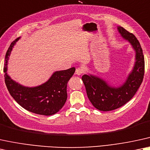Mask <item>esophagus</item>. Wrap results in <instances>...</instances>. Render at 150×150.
I'll list each match as a JSON object with an SVG mask.
<instances>
[{
	"mask_svg": "<svg viewBox=\"0 0 150 150\" xmlns=\"http://www.w3.org/2000/svg\"><path fill=\"white\" fill-rule=\"evenodd\" d=\"M83 73H84V70H83L82 68H77V69H76L75 73H76L77 75H82Z\"/></svg>",
	"mask_w": 150,
	"mask_h": 150,
	"instance_id": "34e87169",
	"label": "esophagus"
}]
</instances>
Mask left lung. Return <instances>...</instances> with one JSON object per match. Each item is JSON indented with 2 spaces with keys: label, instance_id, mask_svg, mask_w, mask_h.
<instances>
[{
  "label": "left lung",
  "instance_id": "obj_1",
  "mask_svg": "<svg viewBox=\"0 0 150 150\" xmlns=\"http://www.w3.org/2000/svg\"><path fill=\"white\" fill-rule=\"evenodd\" d=\"M125 39L129 41L136 51L134 69L122 86L112 87L99 77L84 75L81 77L89 100L100 111H112L120 108L134 97L143 81L145 73V59L141 44L135 36L121 26L117 28Z\"/></svg>",
  "mask_w": 150,
  "mask_h": 150
}]
</instances>
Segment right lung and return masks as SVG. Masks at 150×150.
I'll return each mask as SVG.
<instances>
[{
  "instance_id": "1",
  "label": "right lung",
  "mask_w": 150,
  "mask_h": 150,
  "mask_svg": "<svg viewBox=\"0 0 150 150\" xmlns=\"http://www.w3.org/2000/svg\"><path fill=\"white\" fill-rule=\"evenodd\" d=\"M18 39L19 37L11 43L5 54L4 77L9 93L18 105L30 112L44 115L57 113L67 100V83L75 73V68L55 72L48 81L39 86L29 88L21 86L7 73L8 57Z\"/></svg>"
}]
</instances>
